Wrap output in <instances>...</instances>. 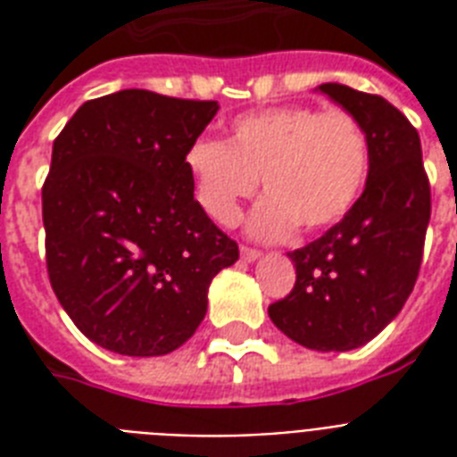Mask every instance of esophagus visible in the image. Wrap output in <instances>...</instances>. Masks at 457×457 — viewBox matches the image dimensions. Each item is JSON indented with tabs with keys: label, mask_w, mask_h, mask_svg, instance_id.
<instances>
[{
	"label": "esophagus",
	"mask_w": 457,
	"mask_h": 457,
	"mask_svg": "<svg viewBox=\"0 0 457 457\" xmlns=\"http://www.w3.org/2000/svg\"><path fill=\"white\" fill-rule=\"evenodd\" d=\"M242 258L246 261V263H253V261L261 258V251L251 249V246H242Z\"/></svg>",
	"instance_id": "esophagus-1"
}]
</instances>
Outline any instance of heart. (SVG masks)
Here are the masks:
<instances>
[{
	"label": "heart",
	"mask_w": 457,
	"mask_h": 457,
	"mask_svg": "<svg viewBox=\"0 0 457 457\" xmlns=\"http://www.w3.org/2000/svg\"><path fill=\"white\" fill-rule=\"evenodd\" d=\"M196 199L215 222L232 225L263 178L268 196L251 215L261 239H282L296 225L320 232L361 199L370 170L368 135L344 109L278 106L239 116L229 139H196L187 152Z\"/></svg>",
	"instance_id": "obj_1"
}]
</instances>
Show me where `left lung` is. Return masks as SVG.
<instances>
[{"instance_id":"8db88e82","label":"left lung","mask_w":457,"mask_h":457,"mask_svg":"<svg viewBox=\"0 0 457 457\" xmlns=\"http://www.w3.org/2000/svg\"><path fill=\"white\" fill-rule=\"evenodd\" d=\"M318 89L358 118L368 135V182L334 228L287 253L296 265V285L268 315L301 346L351 351L375 339L411 296L432 192L418 130L396 106L339 82Z\"/></svg>"}]
</instances>
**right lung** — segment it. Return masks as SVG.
<instances>
[{"label": "right lung", "instance_id": "add662e5", "mask_svg": "<svg viewBox=\"0 0 457 457\" xmlns=\"http://www.w3.org/2000/svg\"><path fill=\"white\" fill-rule=\"evenodd\" d=\"M218 102L120 89L85 102L54 139L42 187L46 272L89 341L165 355L206 315L239 246L194 199L187 152Z\"/></svg>", "mask_w": 457, "mask_h": 457}]
</instances>
